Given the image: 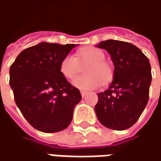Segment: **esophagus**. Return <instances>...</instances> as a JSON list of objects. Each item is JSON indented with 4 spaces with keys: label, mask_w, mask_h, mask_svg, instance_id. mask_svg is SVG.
<instances>
[{
    "label": "esophagus",
    "mask_w": 161,
    "mask_h": 161,
    "mask_svg": "<svg viewBox=\"0 0 161 161\" xmlns=\"http://www.w3.org/2000/svg\"><path fill=\"white\" fill-rule=\"evenodd\" d=\"M88 92H85V91H81V95H82V97H85V95L87 94Z\"/></svg>",
    "instance_id": "esophagus-1"
}]
</instances>
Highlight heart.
I'll return each mask as SVG.
<instances>
[{
    "label": "heart",
    "instance_id": "1",
    "mask_svg": "<svg viewBox=\"0 0 161 161\" xmlns=\"http://www.w3.org/2000/svg\"><path fill=\"white\" fill-rule=\"evenodd\" d=\"M104 60L105 54L100 49L85 47L77 52L76 58L72 54L64 56L60 64V70L64 77L72 79L80 71V65L88 63L84 70L86 75L76 77L72 85L82 91L98 89L102 84H108L113 77L112 68Z\"/></svg>",
    "mask_w": 161,
    "mask_h": 161
}]
</instances>
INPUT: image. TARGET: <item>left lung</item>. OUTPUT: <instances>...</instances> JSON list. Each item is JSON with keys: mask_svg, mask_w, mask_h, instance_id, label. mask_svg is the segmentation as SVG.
<instances>
[{"mask_svg": "<svg viewBox=\"0 0 161 161\" xmlns=\"http://www.w3.org/2000/svg\"><path fill=\"white\" fill-rule=\"evenodd\" d=\"M97 47L108 51L114 66L110 86L98 93L97 117L108 129L127 130L140 117L149 99V60L138 47L124 41L108 39Z\"/></svg>", "mask_w": 161, "mask_h": 161, "instance_id": "left-lung-1", "label": "left lung"}]
</instances>
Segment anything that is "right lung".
<instances>
[{
	"label": "right lung",
	"mask_w": 161,
	"mask_h": 161,
	"mask_svg": "<svg viewBox=\"0 0 161 161\" xmlns=\"http://www.w3.org/2000/svg\"><path fill=\"white\" fill-rule=\"evenodd\" d=\"M75 44L41 42L22 51L9 69V85L22 114L46 133L65 130L82 99L60 70L62 60Z\"/></svg>",
	"instance_id": "obj_1"
}]
</instances>
